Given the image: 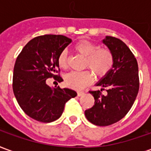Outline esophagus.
Segmentation results:
<instances>
[{
    "label": "esophagus",
    "mask_w": 151,
    "mask_h": 151,
    "mask_svg": "<svg viewBox=\"0 0 151 151\" xmlns=\"http://www.w3.org/2000/svg\"><path fill=\"white\" fill-rule=\"evenodd\" d=\"M83 95H84V92L83 91H78V96H82Z\"/></svg>",
    "instance_id": "1"
}]
</instances>
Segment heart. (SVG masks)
Masks as SVG:
<instances>
[{
    "mask_svg": "<svg viewBox=\"0 0 151 151\" xmlns=\"http://www.w3.org/2000/svg\"><path fill=\"white\" fill-rule=\"evenodd\" d=\"M75 50L86 56L84 66L89 68L98 78H103L108 74L114 65V56L111 51L108 48H99L95 43L82 40L74 46ZM58 65L65 69L67 67V52L65 50L60 53L57 58ZM93 79V74L90 70L72 71L65 77V84L69 87L81 89Z\"/></svg>",
    "mask_w": 151,
    "mask_h": 151,
    "instance_id": "b5f03b06",
    "label": "heart"
}]
</instances>
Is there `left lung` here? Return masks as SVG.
I'll list each match as a JSON object with an SVG mask.
<instances>
[{"label":"left lung","instance_id":"left-lung-1","mask_svg":"<svg viewBox=\"0 0 151 151\" xmlns=\"http://www.w3.org/2000/svg\"><path fill=\"white\" fill-rule=\"evenodd\" d=\"M103 43L114 56L111 70L97 83L108 88L107 95L102 94L103 90L90 91L95 104L85 115L95 125L108 126L121 120L132 108L139 91V76L136 58L122 40L106 36Z\"/></svg>","mask_w":151,"mask_h":151}]
</instances>
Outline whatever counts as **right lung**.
I'll return each mask as SVG.
<instances>
[{"instance_id":"1","label":"right lung","mask_w":151,"mask_h":151,"mask_svg":"<svg viewBox=\"0 0 151 151\" xmlns=\"http://www.w3.org/2000/svg\"><path fill=\"white\" fill-rule=\"evenodd\" d=\"M72 40L60 35H44L30 40L17 57L13 74V91L22 111L35 120L49 123L61 116L66 102L77 92L51 88L46 80L62 82L57 58Z\"/></svg>"}]
</instances>
